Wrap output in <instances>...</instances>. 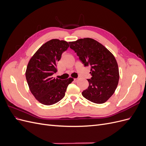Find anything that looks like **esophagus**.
I'll return each mask as SVG.
<instances>
[{
    "mask_svg": "<svg viewBox=\"0 0 146 146\" xmlns=\"http://www.w3.org/2000/svg\"><path fill=\"white\" fill-rule=\"evenodd\" d=\"M78 80V78H74V82H77Z\"/></svg>",
    "mask_w": 146,
    "mask_h": 146,
    "instance_id": "esophagus-1",
    "label": "esophagus"
}]
</instances>
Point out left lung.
Wrapping results in <instances>:
<instances>
[{"label":"left lung","mask_w":146,"mask_h":146,"mask_svg":"<svg viewBox=\"0 0 146 146\" xmlns=\"http://www.w3.org/2000/svg\"><path fill=\"white\" fill-rule=\"evenodd\" d=\"M85 66H91L92 77L82 96L92 102L104 104L114 94L118 85L117 63L112 53L94 39L85 38L69 42Z\"/></svg>","instance_id":"1"}]
</instances>
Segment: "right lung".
<instances>
[{"mask_svg": "<svg viewBox=\"0 0 146 146\" xmlns=\"http://www.w3.org/2000/svg\"><path fill=\"white\" fill-rule=\"evenodd\" d=\"M69 45L67 41L53 39L42 44L29 60L25 77L29 89L39 102L51 105L64 96L72 78L61 80L52 75L57 72V62Z\"/></svg>", "mask_w": 146, "mask_h": 146, "instance_id": "add662e5", "label": "right lung"}]
</instances>
